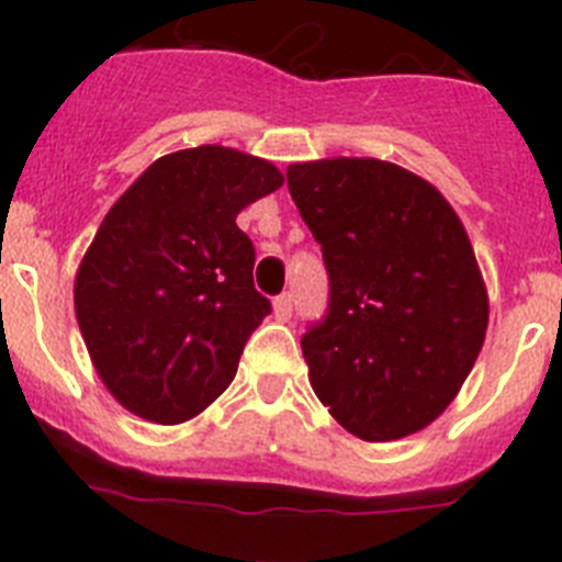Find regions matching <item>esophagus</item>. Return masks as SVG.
Wrapping results in <instances>:
<instances>
[{
	"label": "esophagus",
	"mask_w": 562,
	"mask_h": 562,
	"mask_svg": "<svg viewBox=\"0 0 562 562\" xmlns=\"http://www.w3.org/2000/svg\"><path fill=\"white\" fill-rule=\"evenodd\" d=\"M272 315H276V321H290V317H292V295H290V292H284V295H278L276 301H272Z\"/></svg>",
	"instance_id": "obj_1"
}]
</instances>
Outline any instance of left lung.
Listing matches in <instances>:
<instances>
[{
  "label": "left lung",
  "mask_w": 562,
  "mask_h": 562,
  "mask_svg": "<svg viewBox=\"0 0 562 562\" xmlns=\"http://www.w3.org/2000/svg\"><path fill=\"white\" fill-rule=\"evenodd\" d=\"M329 312L301 340L317 400L362 441L425 430L484 346L490 297L464 225L419 173L374 157L292 162Z\"/></svg>",
  "instance_id": "left-lung-1"
}]
</instances>
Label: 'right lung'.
Returning <instances> with one entry per match:
<instances>
[{
    "label": "right lung",
    "instance_id": "1",
    "mask_svg": "<svg viewBox=\"0 0 562 562\" xmlns=\"http://www.w3.org/2000/svg\"><path fill=\"white\" fill-rule=\"evenodd\" d=\"M281 186L261 157L196 146L154 160L109 207L72 295L98 376L134 416L180 425L233 382L270 315L236 216Z\"/></svg>",
    "mask_w": 562,
    "mask_h": 562
}]
</instances>
